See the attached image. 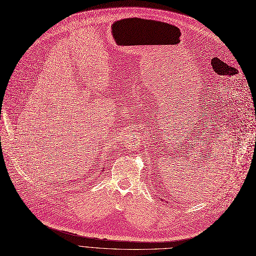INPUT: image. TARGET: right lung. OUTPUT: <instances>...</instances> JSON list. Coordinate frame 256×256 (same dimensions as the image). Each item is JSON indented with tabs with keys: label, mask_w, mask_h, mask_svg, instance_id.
I'll return each instance as SVG.
<instances>
[{
	"label": "right lung",
	"mask_w": 256,
	"mask_h": 256,
	"mask_svg": "<svg viewBox=\"0 0 256 256\" xmlns=\"http://www.w3.org/2000/svg\"><path fill=\"white\" fill-rule=\"evenodd\" d=\"M103 171H104V168H103Z\"/></svg>",
	"instance_id": "1"
}]
</instances>
